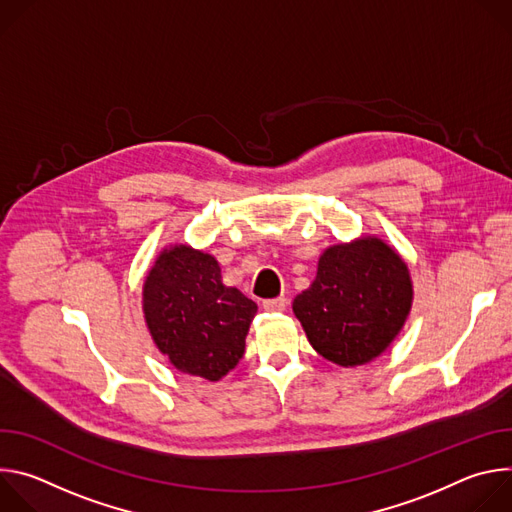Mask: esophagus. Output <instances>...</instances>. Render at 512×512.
<instances>
[{"label": "esophagus", "mask_w": 512, "mask_h": 512, "mask_svg": "<svg viewBox=\"0 0 512 512\" xmlns=\"http://www.w3.org/2000/svg\"><path fill=\"white\" fill-rule=\"evenodd\" d=\"M287 306V300L281 298H273V300H263V310L267 312H283Z\"/></svg>", "instance_id": "obj_1"}]
</instances>
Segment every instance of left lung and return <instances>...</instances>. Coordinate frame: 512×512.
<instances>
[{
    "instance_id": "obj_1",
    "label": "left lung",
    "mask_w": 512,
    "mask_h": 512,
    "mask_svg": "<svg viewBox=\"0 0 512 512\" xmlns=\"http://www.w3.org/2000/svg\"><path fill=\"white\" fill-rule=\"evenodd\" d=\"M411 306L409 267L377 235L328 247L312 285L291 304L314 350L344 369L381 356Z\"/></svg>"
}]
</instances>
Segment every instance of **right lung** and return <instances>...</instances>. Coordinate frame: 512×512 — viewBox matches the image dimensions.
Instances as JSON below:
<instances>
[{
  "instance_id": "obj_1",
  "label": "right lung",
  "mask_w": 512,
  "mask_h": 512,
  "mask_svg": "<svg viewBox=\"0 0 512 512\" xmlns=\"http://www.w3.org/2000/svg\"><path fill=\"white\" fill-rule=\"evenodd\" d=\"M141 310L172 367L214 383L243 358L257 304L223 283L210 253L178 243L162 249L145 275Z\"/></svg>"
}]
</instances>
